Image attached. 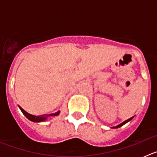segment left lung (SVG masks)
<instances>
[{
    "label": "left lung",
    "instance_id": "8db88e82",
    "mask_svg": "<svg viewBox=\"0 0 157 157\" xmlns=\"http://www.w3.org/2000/svg\"><path fill=\"white\" fill-rule=\"evenodd\" d=\"M132 119H133V117L130 118V119H128V120H126V121H124V122H123V123H120V125H118V126H116V127H113V128H119V127H122V126H123V125H124V124H125V123H127V122L130 121V120H132Z\"/></svg>",
    "mask_w": 157,
    "mask_h": 157
}]
</instances>
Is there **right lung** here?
I'll return each mask as SVG.
<instances>
[{
  "label": "right lung",
  "instance_id": "add662e5",
  "mask_svg": "<svg viewBox=\"0 0 157 157\" xmlns=\"http://www.w3.org/2000/svg\"><path fill=\"white\" fill-rule=\"evenodd\" d=\"M19 109H20V110L22 111V112L23 113V115H24V116H26V117H27L29 120H30V121H32V122L45 121L48 116H58V115L59 114V111H58L57 112H56V113H53V114L45 115V116H33V115H30V114H29V113H27L26 111H24L23 109H22L21 107H19Z\"/></svg>",
  "mask_w": 157,
  "mask_h": 157
}]
</instances>
